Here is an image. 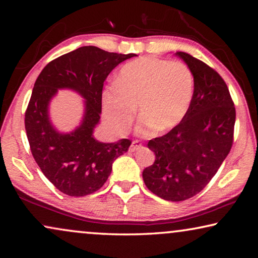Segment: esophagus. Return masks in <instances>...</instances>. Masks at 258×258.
<instances>
[{
    "mask_svg": "<svg viewBox=\"0 0 258 258\" xmlns=\"http://www.w3.org/2000/svg\"><path fill=\"white\" fill-rule=\"evenodd\" d=\"M142 148H143V146H142V143H141V142H139V141H133V142H132V145H131V147H130V151H131V152L139 151V150H141Z\"/></svg>",
    "mask_w": 258,
    "mask_h": 258,
    "instance_id": "1",
    "label": "esophagus"
}]
</instances>
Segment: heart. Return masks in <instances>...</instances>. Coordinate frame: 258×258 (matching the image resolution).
Here are the masks:
<instances>
[{"label": "heart", "instance_id": "b5f03b06", "mask_svg": "<svg viewBox=\"0 0 258 258\" xmlns=\"http://www.w3.org/2000/svg\"><path fill=\"white\" fill-rule=\"evenodd\" d=\"M194 97V75L181 61L142 56L126 63L116 84L102 93V111L115 130L131 124L139 108L138 131L156 134L175 128L184 118Z\"/></svg>", "mask_w": 258, "mask_h": 258}]
</instances>
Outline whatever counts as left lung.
Listing matches in <instances>:
<instances>
[{"instance_id": "8db88e82", "label": "left lung", "mask_w": 258, "mask_h": 258, "mask_svg": "<svg viewBox=\"0 0 258 258\" xmlns=\"http://www.w3.org/2000/svg\"><path fill=\"white\" fill-rule=\"evenodd\" d=\"M175 55L194 75V97L175 128L148 142L156 159L142 173L148 189L168 202L189 199L208 184L231 150L235 123L223 78L185 52Z\"/></svg>"}]
</instances>
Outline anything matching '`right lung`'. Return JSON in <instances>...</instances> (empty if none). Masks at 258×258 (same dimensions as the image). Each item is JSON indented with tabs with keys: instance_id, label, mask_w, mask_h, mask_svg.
Here are the masks:
<instances>
[{
	"instance_id": "1",
	"label": "right lung",
	"mask_w": 258,
	"mask_h": 258,
	"mask_svg": "<svg viewBox=\"0 0 258 258\" xmlns=\"http://www.w3.org/2000/svg\"><path fill=\"white\" fill-rule=\"evenodd\" d=\"M134 55L82 46L52 60L35 82L25 113L26 133L38 167L62 194L84 197L98 191L110 175L113 161L128 150L130 140L104 143L93 132L101 115L104 81L113 68ZM62 88L85 99L81 124L69 134L59 133L48 115L50 100Z\"/></svg>"
}]
</instances>
